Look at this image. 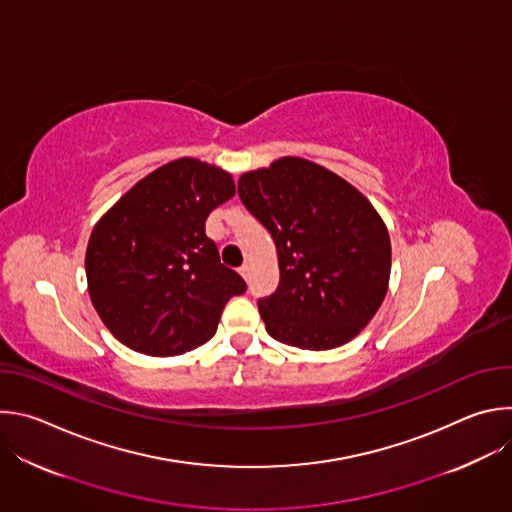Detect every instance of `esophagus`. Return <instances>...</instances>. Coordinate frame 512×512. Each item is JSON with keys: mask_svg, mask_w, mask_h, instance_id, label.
I'll list each match as a JSON object with an SVG mask.
<instances>
[{"mask_svg": "<svg viewBox=\"0 0 512 512\" xmlns=\"http://www.w3.org/2000/svg\"><path fill=\"white\" fill-rule=\"evenodd\" d=\"M239 273H241V277H243V279H249V265L239 267Z\"/></svg>", "mask_w": 512, "mask_h": 512, "instance_id": "34e87169", "label": "esophagus"}]
</instances>
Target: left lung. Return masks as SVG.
<instances>
[{"label":"left lung","mask_w":512,"mask_h":512,"mask_svg":"<svg viewBox=\"0 0 512 512\" xmlns=\"http://www.w3.org/2000/svg\"><path fill=\"white\" fill-rule=\"evenodd\" d=\"M239 196L277 249L279 287L257 302L269 336L306 350L352 340L381 308L391 275L389 231L369 198L294 156L245 172Z\"/></svg>","instance_id":"left-lung-1"}]
</instances>
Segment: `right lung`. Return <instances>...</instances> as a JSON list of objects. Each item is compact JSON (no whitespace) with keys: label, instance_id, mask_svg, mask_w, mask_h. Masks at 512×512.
I'll return each instance as SVG.
<instances>
[{"label":"right lung","instance_id":"add662e5","mask_svg":"<svg viewBox=\"0 0 512 512\" xmlns=\"http://www.w3.org/2000/svg\"><path fill=\"white\" fill-rule=\"evenodd\" d=\"M233 196L229 172L180 158L99 218L85 257L89 296L121 344L176 356L214 336L225 304L247 289L204 233L208 214Z\"/></svg>","mask_w":512,"mask_h":512}]
</instances>
